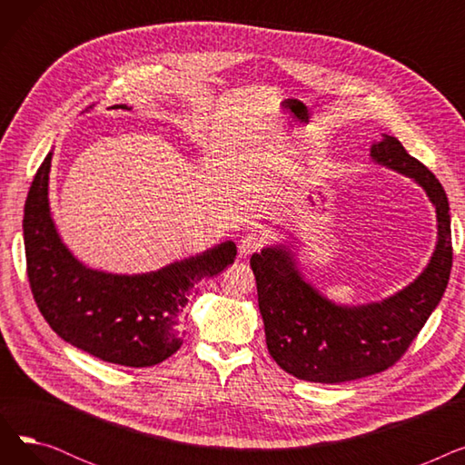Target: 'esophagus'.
<instances>
[{
  "mask_svg": "<svg viewBox=\"0 0 465 465\" xmlns=\"http://www.w3.org/2000/svg\"><path fill=\"white\" fill-rule=\"evenodd\" d=\"M263 245V237L256 232H249L241 237L239 241V254L241 256H249L256 251H260V247Z\"/></svg>",
  "mask_w": 465,
  "mask_h": 465,
  "instance_id": "obj_1",
  "label": "esophagus"
}]
</instances>
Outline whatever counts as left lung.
I'll return each instance as SVG.
<instances>
[{
	"label": "left lung",
	"instance_id": "obj_1",
	"mask_svg": "<svg viewBox=\"0 0 465 465\" xmlns=\"http://www.w3.org/2000/svg\"><path fill=\"white\" fill-rule=\"evenodd\" d=\"M370 156L426 192L437 218L435 249L412 282L381 302L360 305L335 303L309 282L288 241L252 254L267 351L302 381L335 384L388 370L422 330L449 284L450 209L441 183L392 135L381 134Z\"/></svg>",
	"mask_w": 465,
	"mask_h": 465
}]
</instances>
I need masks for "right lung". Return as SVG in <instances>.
I'll list each match as a JSON object with an SVG mask.
<instances>
[{"label": "right lung", "mask_w": 465, "mask_h": 465, "mask_svg": "<svg viewBox=\"0 0 465 465\" xmlns=\"http://www.w3.org/2000/svg\"><path fill=\"white\" fill-rule=\"evenodd\" d=\"M51 160L48 153L37 169L22 223L28 279L45 321L69 345L109 363L149 368L167 360L183 345L179 316L190 290L233 263L235 242L224 241L149 273L94 270L56 230L48 202Z\"/></svg>", "instance_id": "right-lung-1"}]
</instances>
